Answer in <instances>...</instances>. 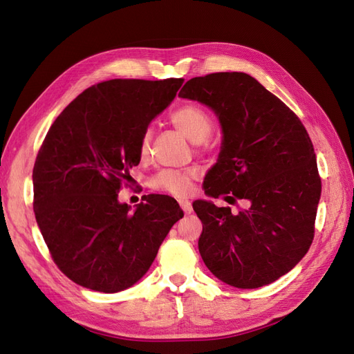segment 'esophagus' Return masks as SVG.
<instances>
[{"instance_id":"1","label":"esophagus","mask_w":354,"mask_h":354,"mask_svg":"<svg viewBox=\"0 0 354 354\" xmlns=\"http://www.w3.org/2000/svg\"><path fill=\"white\" fill-rule=\"evenodd\" d=\"M178 203H180L181 209L185 211V214H190L192 211H194V208H192V203H190L187 199H180Z\"/></svg>"}]
</instances>
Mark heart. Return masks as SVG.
<instances>
[{
	"mask_svg": "<svg viewBox=\"0 0 354 354\" xmlns=\"http://www.w3.org/2000/svg\"><path fill=\"white\" fill-rule=\"evenodd\" d=\"M171 122L178 131L183 133L190 142L202 143L212 131V118L211 115L202 109L198 104H183L171 113ZM152 128H146L140 138V151L142 156H146L149 152V143H151ZM195 178V171H177V169H162L151 178V186L156 190L167 192V194L176 196H185L190 190V181Z\"/></svg>",
	"mask_w": 354,
	"mask_h": 354,
	"instance_id": "obj_1",
	"label": "heart"
}]
</instances>
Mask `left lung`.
I'll return each mask as SVG.
<instances>
[{"label": "left lung", "instance_id": "1", "mask_svg": "<svg viewBox=\"0 0 354 354\" xmlns=\"http://www.w3.org/2000/svg\"><path fill=\"white\" fill-rule=\"evenodd\" d=\"M178 97L209 108L221 127L218 159L203 180L209 198L246 201L233 214L198 199V246L209 272L234 288L269 285L301 261L315 236L320 177L298 116L243 72L189 80Z\"/></svg>", "mask_w": 354, "mask_h": 354}]
</instances>
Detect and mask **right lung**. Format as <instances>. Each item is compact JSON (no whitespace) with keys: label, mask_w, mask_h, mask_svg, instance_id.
Returning a JSON list of instances; mask_svg holds the SVG:
<instances>
[{"label":"right lung","mask_w":354,"mask_h":354,"mask_svg":"<svg viewBox=\"0 0 354 354\" xmlns=\"http://www.w3.org/2000/svg\"><path fill=\"white\" fill-rule=\"evenodd\" d=\"M183 81L100 82L50 127L32 173L34 212L53 260L75 283L106 294L133 286L185 216L165 195H147L136 211L118 201L140 162L143 131Z\"/></svg>","instance_id":"right-lung-1"}]
</instances>
